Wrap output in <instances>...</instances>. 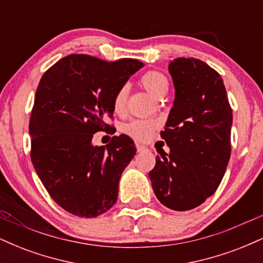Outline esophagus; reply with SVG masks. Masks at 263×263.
Here are the masks:
<instances>
[{"instance_id":"obj_1","label":"esophagus","mask_w":263,"mask_h":263,"mask_svg":"<svg viewBox=\"0 0 263 263\" xmlns=\"http://www.w3.org/2000/svg\"><path fill=\"white\" fill-rule=\"evenodd\" d=\"M136 149H137V152H143V151H147V147L141 143H136Z\"/></svg>"}]
</instances>
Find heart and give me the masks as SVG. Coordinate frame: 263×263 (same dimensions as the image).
<instances>
[{"label":"heart","mask_w":263,"mask_h":263,"mask_svg":"<svg viewBox=\"0 0 263 263\" xmlns=\"http://www.w3.org/2000/svg\"><path fill=\"white\" fill-rule=\"evenodd\" d=\"M140 83L147 91L152 93L155 98L162 99L170 90V81L161 71H146L140 78ZM128 89L127 85H122L117 89L112 99V107L115 112L121 114L126 107ZM158 127V122L155 120H134L123 126V132L137 141H148L152 137L155 129Z\"/></svg>","instance_id":"obj_1"}]
</instances>
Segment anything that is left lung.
Instances as JSON below:
<instances>
[{"mask_svg":"<svg viewBox=\"0 0 263 263\" xmlns=\"http://www.w3.org/2000/svg\"><path fill=\"white\" fill-rule=\"evenodd\" d=\"M176 99L161 137L171 152L156 157L149 179L157 199L176 211L194 209L218 189L231 155L232 110L221 77L206 63H170Z\"/></svg>","mask_w":263,"mask_h":263,"instance_id":"8db88e82","label":"left lung"}]
</instances>
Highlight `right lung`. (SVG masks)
I'll return each mask as SVG.
<instances>
[{
	"mask_svg": "<svg viewBox=\"0 0 263 263\" xmlns=\"http://www.w3.org/2000/svg\"><path fill=\"white\" fill-rule=\"evenodd\" d=\"M142 66L137 59L71 54L39 81L29 120L31 159L53 200L73 215L96 218L116 203L136 146L126 135L100 147L91 140L111 128L105 120L112 119L115 92Z\"/></svg>",
	"mask_w": 263,
	"mask_h": 263,
	"instance_id": "add662e5",
	"label": "right lung"
}]
</instances>
